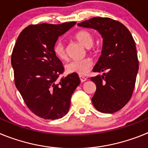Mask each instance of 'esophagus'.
Masks as SVG:
<instances>
[{
  "mask_svg": "<svg viewBox=\"0 0 148 148\" xmlns=\"http://www.w3.org/2000/svg\"><path fill=\"white\" fill-rule=\"evenodd\" d=\"M79 78H80V80L82 82H84L85 81H87V78L82 76V75H79Z\"/></svg>",
  "mask_w": 148,
  "mask_h": 148,
  "instance_id": "1",
  "label": "esophagus"
}]
</instances>
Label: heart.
Listing matches in <instances>:
<instances>
[{
  "label": "heart",
  "mask_w": 148,
  "mask_h": 148,
  "mask_svg": "<svg viewBox=\"0 0 148 148\" xmlns=\"http://www.w3.org/2000/svg\"><path fill=\"white\" fill-rule=\"evenodd\" d=\"M75 38L79 44L86 48H90L93 45L94 36L87 30H81L75 35ZM56 56L61 60H66V47L62 40H58L56 43L53 48ZM92 65L91 58H86L81 60H75L68 62L65 66L66 70L69 73H75L80 75H86Z\"/></svg>",
  "instance_id": "1"
}]
</instances>
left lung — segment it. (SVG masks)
I'll return each instance as SVG.
<instances>
[{
	"mask_svg": "<svg viewBox=\"0 0 148 148\" xmlns=\"http://www.w3.org/2000/svg\"><path fill=\"white\" fill-rule=\"evenodd\" d=\"M78 25L98 30L103 38L92 71L108 73L90 78L96 85L92 102L99 112L115 113L130 101L135 87L138 61L134 39L124 24L109 18L95 17Z\"/></svg>",
	"mask_w": 148,
	"mask_h": 148,
	"instance_id": "8db88e82",
	"label": "left lung"
}]
</instances>
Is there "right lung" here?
Returning a JSON list of instances; mask_svg holds the SVG:
<instances>
[{
    "label": "right lung",
    "mask_w": 148,
    "mask_h": 148,
    "mask_svg": "<svg viewBox=\"0 0 148 148\" xmlns=\"http://www.w3.org/2000/svg\"><path fill=\"white\" fill-rule=\"evenodd\" d=\"M76 22L31 24L22 30L13 48L11 63L15 84L29 109L44 119H58L68 113L70 99L80 84L78 74L64 71L54 45Z\"/></svg>",
    "instance_id": "add662e5"
}]
</instances>
